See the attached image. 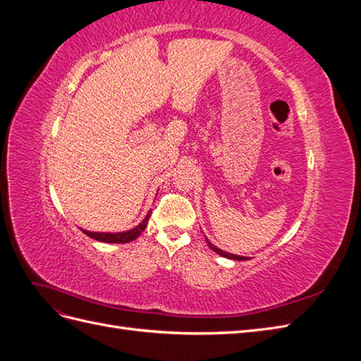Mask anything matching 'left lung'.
<instances>
[{"label":"left lung","mask_w":361,"mask_h":361,"mask_svg":"<svg viewBox=\"0 0 361 361\" xmlns=\"http://www.w3.org/2000/svg\"><path fill=\"white\" fill-rule=\"evenodd\" d=\"M206 243H207V245H209V248H212L215 253H218L220 256H223V257H227V259H233V260H247L244 256H236V255H231V253H226V251H223V250H220L218 247H215L212 243H209L206 239Z\"/></svg>","instance_id":"left-lung-1"}]
</instances>
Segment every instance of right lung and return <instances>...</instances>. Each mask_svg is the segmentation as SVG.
Listing matches in <instances>:
<instances>
[{"label":"right lung","mask_w":361,"mask_h":361,"mask_svg":"<svg viewBox=\"0 0 361 361\" xmlns=\"http://www.w3.org/2000/svg\"><path fill=\"white\" fill-rule=\"evenodd\" d=\"M149 216H150V212L147 214V216H146L145 220L141 221L138 226H135L134 228H130V231H126V232L102 233V232H89V231H84V228H81V231H82L87 236H90V238L96 239V241L111 243V244H126V243L134 241V239H137V238L141 235V232L145 231L146 226H147V221H149Z\"/></svg>","instance_id":"1"}]
</instances>
